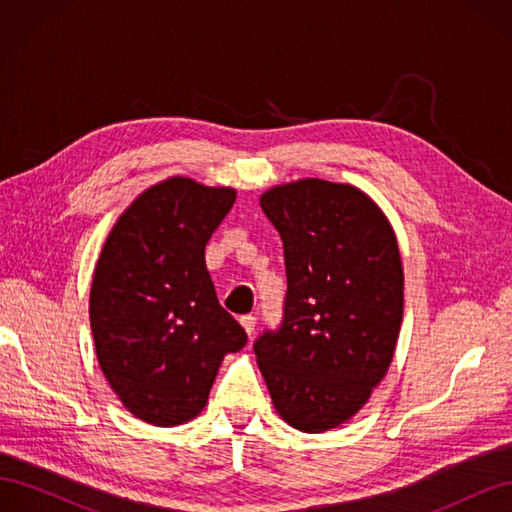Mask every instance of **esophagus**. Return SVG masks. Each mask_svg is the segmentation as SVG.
Listing matches in <instances>:
<instances>
[{
  "label": "esophagus",
  "instance_id": "esophagus-1",
  "mask_svg": "<svg viewBox=\"0 0 512 512\" xmlns=\"http://www.w3.org/2000/svg\"><path fill=\"white\" fill-rule=\"evenodd\" d=\"M239 322H241V327L245 329V333H247V335H252V333H254V329H256V318H254L252 314L241 316V318H239Z\"/></svg>",
  "mask_w": 512,
  "mask_h": 512
}]
</instances>
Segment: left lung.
Masks as SVG:
<instances>
[{
	"mask_svg": "<svg viewBox=\"0 0 512 512\" xmlns=\"http://www.w3.org/2000/svg\"><path fill=\"white\" fill-rule=\"evenodd\" d=\"M260 207L284 243L288 290L280 329L254 342L273 406L322 433L346 423L393 361L404 269L380 207L348 183L275 185Z\"/></svg>",
	"mask_w": 512,
	"mask_h": 512,
	"instance_id": "8db88e82",
	"label": "left lung"
}]
</instances>
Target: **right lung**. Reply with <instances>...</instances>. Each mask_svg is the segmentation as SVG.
Listing matches in <instances>:
<instances>
[{
  "label": "right lung",
  "instance_id": "right-lung-1",
  "mask_svg": "<svg viewBox=\"0 0 512 512\" xmlns=\"http://www.w3.org/2000/svg\"><path fill=\"white\" fill-rule=\"evenodd\" d=\"M237 192L170 177L121 213L94 271L89 320L98 363L136 418L192 421L228 352L247 344L220 305L205 245Z\"/></svg>",
  "mask_w": 512,
  "mask_h": 512
}]
</instances>
